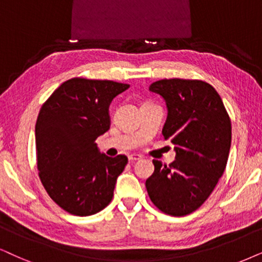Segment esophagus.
Returning a JSON list of instances; mask_svg holds the SVG:
<instances>
[{
  "label": "esophagus",
  "instance_id": "obj_1",
  "mask_svg": "<svg viewBox=\"0 0 262 262\" xmlns=\"http://www.w3.org/2000/svg\"><path fill=\"white\" fill-rule=\"evenodd\" d=\"M128 160H129V162L139 161V160H141V156L140 155H137V154H132V155L128 156Z\"/></svg>",
  "mask_w": 262,
  "mask_h": 262
}]
</instances>
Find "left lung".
Masks as SVG:
<instances>
[{
	"label": "left lung",
	"instance_id": "8db88e82",
	"mask_svg": "<svg viewBox=\"0 0 262 262\" xmlns=\"http://www.w3.org/2000/svg\"><path fill=\"white\" fill-rule=\"evenodd\" d=\"M164 98L168 117L162 130L174 145L170 164L154 160L148 197L162 213L185 216L197 210L219 183L228 160L231 120L219 93L202 79L164 78L150 85Z\"/></svg>",
	"mask_w": 262,
	"mask_h": 262
}]
</instances>
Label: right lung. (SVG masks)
I'll list each match as a JSON object with an SVG mask.
<instances>
[{"label": "right lung", "mask_w": 262, "mask_h": 262, "mask_svg": "<svg viewBox=\"0 0 262 262\" xmlns=\"http://www.w3.org/2000/svg\"><path fill=\"white\" fill-rule=\"evenodd\" d=\"M129 84L75 77L43 102L36 121L39 180L61 209L89 216L107 207L127 156L99 154L95 140L110 128L108 105Z\"/></svg>", "instance_id": "add662e5"}]
</instances>
